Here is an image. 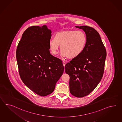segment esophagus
<instances>
[{"instance_id": "1", "label": "esophagus", "mask_w": 122, "mask_h": 122, "mask_svg": "<svg viewBox=\"0 0 122 122\" xmlns=\"http://www.w3.org/2000/svg\"><path fill=\"white\" fill-rule=\"evenodd\" d=\"M62 63L63 65V66H64L65 67V65H66V62H65V61H63Z\"/></svg>"}]
</instances>
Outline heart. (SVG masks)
<instances>
[{"instance_id":"1","label":"heart","mask_w":122,"mask_h":122,"mask_svg":"<svg viewBox=\"0 0 122 122\" xmlns=\"http://www.w3.org/2000/svg\"><path fill=\"white\" fill-rule=\"evenodd\" d=\"M86 43L87 37L84 32L66 30L56 33L54 39L50 40L49 45L53 55L57 53L60 46L61 56L73 59L81 54Z\"/></svg>"}]
</instances>
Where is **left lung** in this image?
<instances>
[{
    "label": "left lung",
    "instance_id": "8db88e82",
    "mask_svg": "<svg viewBox=\"0 0 122 122\" xmlns=\"http://www.w3.org/2000/svg\"><path fill=\"white\" fill-rule=\"evenodd\" d=\"M85 32L87 43L78 57L65 66L69 76L70 93L77 97H84L94 90L103 76L106 50L100 35L94 28L86 25L76 26Z\"/></svg>",
    "mask_w": 122,
    "mask_h": 122
}]
</instances>
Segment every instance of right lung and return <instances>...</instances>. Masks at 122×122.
Wrapping results in <instances>:
<instances>
[{
  "label": "right lung",
  "mask_w": 122,
  "mask_h": 122,
  "mask_svg": "<svg viewBox=\"0 0 122 122\" xmlns=\"http://www.w3.org/2000/svg\"><path fill=\"white\" fill-rule=\"evenodd\" d=\"M51 33L46 25L30 27L23 33L16 50L22 81L42 97L53 92L64 70L62 61L50 54Z\"/></svg>",
  "instance_id": "right-lung-1"
}]
</instances>
